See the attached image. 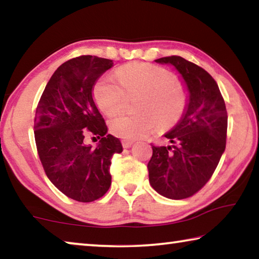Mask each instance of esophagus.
I'll list each match as a JSON object with an SVG mask.
<instances>
[{
    "label": "esophagus",
    "instance_id": "1",
    "mask_svg": "<svg viewBox=\"0 0 259 259\" xmlns=\"http://www.w3.org/2000/svg\"><path fill=\"white\" fill-rule=\"evenodd\" d=\"M134 140H122V146L123 148H129L134 145Z\"/></svg>",
    "mask_w": 259,
    "mask_h": 259
}]
</instances>
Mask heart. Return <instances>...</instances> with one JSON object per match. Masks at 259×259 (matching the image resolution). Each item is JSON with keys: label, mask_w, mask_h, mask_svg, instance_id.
Wrapping results in <instances>:
<instances>
[{"label": "heart", "mask_w": 259, "mask_h": 259, "mask_svg": "<svg viewBox=\"0 0 259 259\" xmlns=\"http://www.w3.org/2000/svg\"><path fill=\"white\" fill-rule=\"evenodd\" d=\"M137 95L131 114L114 117L109 130L126 140L143 137L157 125L170 129L176 125L188 105V91L172 72L148 63H134L117 68L115 76L105 74L94 85L97 106L107 115L124 107L126 96Z\"/></svg>", "instance_id": "heart-1"}]
</instances>
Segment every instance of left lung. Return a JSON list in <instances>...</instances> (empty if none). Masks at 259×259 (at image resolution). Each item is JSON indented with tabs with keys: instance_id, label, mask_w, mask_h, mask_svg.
I'll return each instance as SVG.
<instances>
[{
	"instance_id": "obj_1",
	"label": "left lung",
	"mask_w": 259,
	"mask_h": 259,
	"mask_svg": "<svg viewBox=\"0 0 259 259\" xmlns=\"http://www.w3.org/2000/svg\"><path fill=\"white\" fill-rule=\"evenodd\" d=\"M155 61L177 68L186 82L190 100L181 122L164 136L174 145L152 144L148 178L151 186L165 198L187 199L209 182L225 151V102L213 77L196 64L179 56Z\"/></svg>"
}]
</instances>
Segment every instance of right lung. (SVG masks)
<instances>
[{
  "instance_id": "1",
  "label": "right lung",
  "mask_w": 259,
  "mask_h": 259,
  "mask_svg": "<svg viewBox=\"0 0 259 259\" xmlns=\"http://www.w3.org/2000/svg\"><path fill=\"white\" fill-rule=\"evenodd\" d=\"M113 60L97 56L72 58L56 69L37 104L34 136L37 154L50 182L78 202H93L108 191L113 154L122 152L119 138L107 125L93 98L97 78ZM87 134L100 138L87 146ZM95 138V137H94Z\"/></svg>"
}]
</instances>
